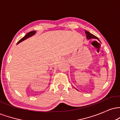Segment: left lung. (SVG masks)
I'll return each instance as SVG.
<instances>
[{
	"label": "left lung",
	"mask_w": 120,
	"mask_h": 120,
	"mask_svg": "<svg viewBox=\"0 0 120 120\" xmlns=\"http://www.w3.org/2000/svg\"><path fill=\"white\" fill-rule=\"evenodd\" d=\"M85 33H86V37H87V39H97L98 41H99V42H100V40L99 39V38H98V37H96V36H95L94 35H93V34H92L91 33H89V31L85 30ZM76 90H77V89H76Z\"/></svg>",
	"instance_id": "1"
}]
</instances>
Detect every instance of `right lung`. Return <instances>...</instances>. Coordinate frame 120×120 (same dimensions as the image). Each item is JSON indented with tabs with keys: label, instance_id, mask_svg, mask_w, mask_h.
I'll use <instances>...</instances> for the list:
<instances>
[{
	"label": "right lung",
	"instance_id": "obj_1",
	"mask_svg": "<svg viewBox=\"0 0 120 120\" xmlns=\"http://www.w3.org/2000/svg\"><path fill=\"white\" fill-rule=\"evenodd\" d=\"M36 33H37L36 31H30V32H29V33H27L24 37H23L22 38H21V39L20 41H19V42L17 43V45H18L19 43H20V42H22V41H25V40L27 39V38L33 36V35H35Z\"/></svg>",
	"mask_w": 120,
	"mask_h": 120
}]
</instances>
